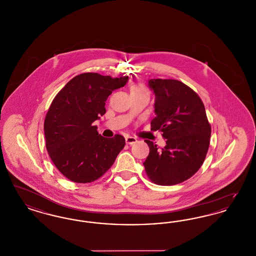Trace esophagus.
Wrapping results in <instances>:
<instances>
[{
	"label": "esophagus",
	"instance_id": "obj_1",
	"mask_svg": "<svg viewBox=\"0 0 256 256\" xmlns=\"http://www.w3.org/2000/svg\"><path fill=\"white\" fill-rule=\"evenodd\" d=\"M136 142H137V139L135 137H132V136H126V143L128 145H132V144L136 143Z\"/></svg>",
	"mask_w": 256,
	"mask_h": 256
}]
</instances>
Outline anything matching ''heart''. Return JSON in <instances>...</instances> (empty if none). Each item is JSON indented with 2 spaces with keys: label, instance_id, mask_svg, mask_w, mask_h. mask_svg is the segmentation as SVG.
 <instances>
[{
  "label": "heart",
  "instance_id": "1",
  "mask_svg": "<svg viewBox=\"0 0 256 256\" xmlns=\"http://www.w3.org/2000/svg\"><path fill=\"white\" fill-rule=\"evenodd\" d=\"M132 91H146V88L144 87V86L142 84H136V86H132Z\"/></svg>",
  "mask_w": 256,
  "mask_h": 256
}]
</instances>
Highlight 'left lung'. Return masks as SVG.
Returning <instances> with one entry per match:
<instances>
[{
	"mask_svg": "<svg viewBox=\"0 0 256 256\" xmlns=\"http://www.w3.org/2000/svg\"><path fill=\"white\" fill-rule=\"evenodd\" d=\"M156 96L152 130L167 139L159 150L146 140L150 154L145 162L148 176L158 185H174L190 178L202 165L210 144L211 126L204 104L194 90L176 80H148Z\"/></svg>",
	"mask_w": 256,
	"mask_h": 256,
	"instance_id": "1",
	"label": "left lung"
}]
</instances>
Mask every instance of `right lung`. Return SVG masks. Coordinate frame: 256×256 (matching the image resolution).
I'll return each mask as SVG.
<instances>
[{"instance_id":"obj_1","label":"right lung","mask_w":256,"mask_h":256,"mask_svg":"<svg viewBox=\"0 0 256 256\" xmlns=\"http://www.w3.org/2000/svg\"><path fill=\"white\" fill-rule=\"evenodd\" d=\"M128 76L97 73L73 78L54 97L44 122L46 148L56 167L76 183L95 182L113 165L126 145L116 134L106 138L94 122L106 113L112 91L126 84Z\"/></svg>"}]
</instances>
